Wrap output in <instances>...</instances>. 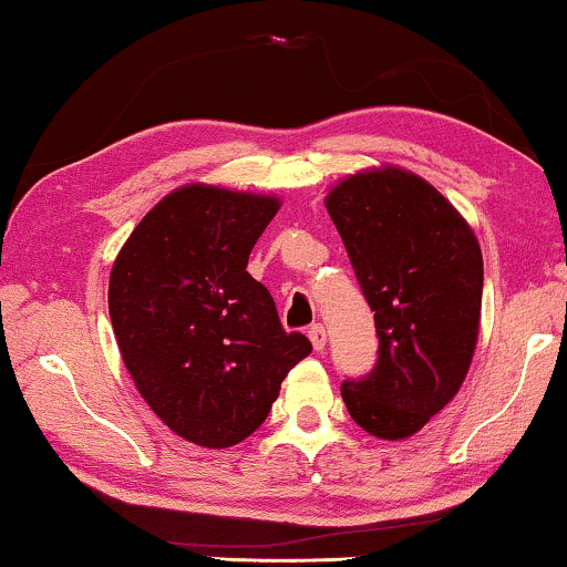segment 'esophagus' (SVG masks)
Wrapping results in <instances>:
<instances>
[{"label":"esophagus","instance_id":"esophagus-1","mask_svg":"<svg viewBox=\"0 0 567 567\" xmlns=\"http://www.w3.org/2000/svg\"><path fill=\"white\" fill-rule=\"evenodd\" d=\"M307 336H309V340H312L315 351H324V346H328V332H324V328H322V324H320V322L309 324Z\"/></svg>","mask_w":567,"mask_h":567}]
</instances>
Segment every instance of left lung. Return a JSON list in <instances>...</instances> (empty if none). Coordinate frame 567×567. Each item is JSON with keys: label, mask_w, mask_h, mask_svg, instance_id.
Masks as SVG:
<instances>
[{"label": "left lung", "mask_w": 567, "mask_h": 567, "mask_svg": "<svg viewBox=\"0 0 567 567\" xmlns=\"http://www.w3.org/2000/svg\"><path fill=\"white\" fill-rule=\"evenodd\" d=\"M363 299L377 363L340 394L363 431L408 439L460 392L483 307L475 231L441 193L398 167L348 177L324 198Z\"/></svg>", "instance_id": "obj_1"}]
</instances>
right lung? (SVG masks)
<instances>
[{"mask_svg": "<svg viewBox=\"0 0 567 567\" xmlns=\"http://www.w3.org/2000/svg\"><path fill=\"white\" fill-rule=\"evenodd\" d=\"M278 200L185 185L138 221L115 258L107 309L123 363L159 421L206 449L245 441L309 355L247 260Z\"/></svg>", "mask_w": 567, "mask_h": 567, "instance_id": "obj_1", "label": "right lung"}]
</instances>
